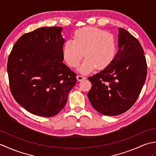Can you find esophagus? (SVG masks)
Segmentation results:
<instances>
[{"instance_id": "1", "label": "esophagus", "mask_w": 156, "mask_h": 156, "mask_svg": "<svg viewBox=\"0 0 156 156\" xmlns=\"http://www.w3.org/2000/svg\"><path fill=\"white\" fill-rule=\"evenodd\" d=\"M76 78H77V80H78V81H81V80H85V79L87 78V77H86L85 76L82 75V74L78 75L77 76H76Z\"/></svg>"}]
</instances>
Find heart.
Wrapping results in <instances>:
<instances>
[{"instance_id": "1", "label": "heart", "mask_w": 156, "mask_h": 156, "mask_svg": "<svg viewBox=\"0 0 156 156\" xmlns=\"http://www.w3.org/2000/svg\"><path fill=\"white\" fill-rule=\"evenodd\" d=\"M115 51L113 35L98 28L88 27L76 31L74 40L68 39L65 42L63 57L69 66L76 68L84 56L86 59L79 70L88 73L96 67H107L113 59Z\"/></svg>"}]
</instances>
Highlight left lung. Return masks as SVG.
<instances>
[{"instance_id": "8db88e82", "label": "left lung", "mask_w": 156, "mask_h": 156, "mask_svg": "<svg viewBox=\"0 0 156 156\" xmlns=\"http://www.w3.org/2000/svg\"><path fill=\"white\" fill-rule=\"evenodd\" d=\"M118 45L108 66L88 78L92 84L89 101L98 112L107 116L128 111L136 102L147 76L146 59L140 41L120 27Z\"/></svg>"}]
</instances>
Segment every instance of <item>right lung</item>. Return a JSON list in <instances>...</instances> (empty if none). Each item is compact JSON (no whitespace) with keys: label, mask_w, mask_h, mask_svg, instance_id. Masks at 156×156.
Masks as SVG:
<instances>
[{"label":"right lung","mask_w":156,"mask_h":156,"mask_svg":"<svg viewBox=\"0 0 156 156\" xmlns=\"http://www.w3.org/2000/svg\"><path fill=\"white\" fill-rule=\"evenodd\" d=\"M60 27L27 33L12 47L7 62L11 94L31 113L54 117L64 107L76 74L62 62Z\"/></svg>","instance_id":"obj_1"}]
</instances>
